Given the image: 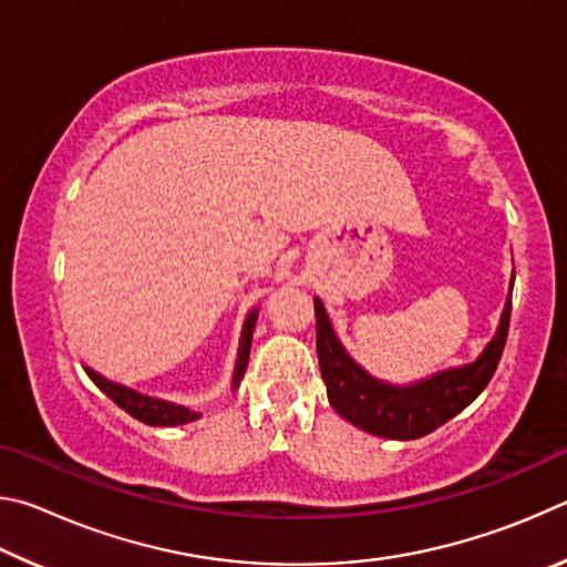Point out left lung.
Returning <instances> with one entry per match:
<instances>
[{"label":"left lung","instance_id":"obj_1","mask_svg":"<svg viewBox=\"0 0 567 567\" xmlns=\"http://www.w3.org/2000/svg\"><path fill=\"white\" fill-rule=\"evenodd\" d=\"M315 318H318L320 372L334 412L370 435L417 440L463 412L495 375L505 350L507 328H511V297L505 302L495 338L487 342L475 362L435 372V375L410 382V385H390V382L368 375L344 352L318 297H315Z\"/></svg>","mask_w":567,"mask_h":567}]
</instances>
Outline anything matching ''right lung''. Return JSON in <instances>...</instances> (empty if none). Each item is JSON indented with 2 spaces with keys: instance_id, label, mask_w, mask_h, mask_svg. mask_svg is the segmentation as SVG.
I'll return each instance as SVG.
<instances>
[{
  "instance_id": "obj_1",
  "label": "right lung",
  "mask_w": 567,
  "mask_h": 567,
  "mask_svg": "<svg viewBox=\"0 0 567 567\" xmlns=\"http://www.w3.org/2000/svg\"><path fill=\"white\" fill-rule=\"evenodd\" d=\"M257 315H260L257 310L249 312L247 318H245V324H243V338H239L235 375H233V390L239 388V380H243L245 370H247L249 348H252V332H255ZM84 372H87L90 380L104 392V395H107L112 402H117V405L124 412H127V415H132L134 420L145 422V425H152V427H175V425H185V422H192V420L199 417V412L189 410L185 405H177V402L150 398V395H142V392H137V390H130V388H124V385H117V382L102 378L100 372H94L92 368H84Z\"/></svg>"
}]
</instances>
